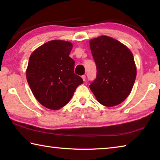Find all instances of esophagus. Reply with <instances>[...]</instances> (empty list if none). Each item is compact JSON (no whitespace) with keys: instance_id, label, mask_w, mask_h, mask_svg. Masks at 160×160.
Instances as JSON below:
<instances>
[{"instance_id":"1","label":"esophagus","mask_w":160,"mask_h":160,"mask_svg":"<svg viewBox=\"0 0 160 160\" xmlns=\"http://www.w3.org/2000/svg\"><path fill=\"white\" fill-rule=\"evenodd\" d=\"M82 78L83 81H85V80H86V76H85V75H82Z\"/></svg>"}]
</instances>
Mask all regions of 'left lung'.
<instances>
[{
  "label": "left lung",
  "instance_id": "obj_1",
  "mask_svg": "<svg viewBox=\"0 0 160 160\" xmlns=\"http://www.w3.org/2000/svg\"><path fill=\"white\" fill-rule=\"evenodd\" d=\"M97 77L90 90L100 104L113 107L121 104L132 90L136 78L133 56L125 45L107 36L90 41Z\"/></svg>",
  "mask_w": 160,
  "mask_h": 160
}]
</instances>
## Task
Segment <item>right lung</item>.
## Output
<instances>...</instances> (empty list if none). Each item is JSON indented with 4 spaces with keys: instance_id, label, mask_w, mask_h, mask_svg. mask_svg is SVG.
<instances>
[{
    "instance_id": "1",
    "label": "right lung",
    "mask_w": 160,
    "mask_h": 160,
    "mask_svg": "<svg viewBox=\"0 0 160 160\" xmlns=\"http://www.w3.org/2000/svg\"><path fill=\"white\" fill-rule=\"evenodd\" d=\"M72 44L53 40L31 54L26 71L35 98L48 109L57 110L70 102L82 78L74 73L75 61L69 56Z\"/></svg>"
}]
</instances>
